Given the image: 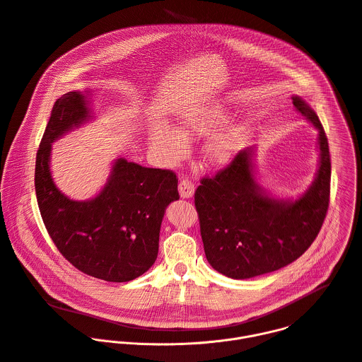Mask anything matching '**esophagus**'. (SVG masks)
<instances>
[{
  "label": "esophagus",
  "instance_id": "1",
  "mask_svg": "<svg viewBox=\"0 0 362 362\" xmlns=\"http://www.w3.org/2000/svg\"><path fill=\"white\" fill-rule=\"evenodd\" d=\"M179 193L183 199H190L194 193V185L187 179H182L179 183Z\"/></svg>",
  "mask_w": 362,
  "mask_h": 362
}]
</instances>
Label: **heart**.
Wrapping results in <instances>:
<instances>
[{"instance_id": "heart-1", "label": "heart", "mask_w": 362, "mask_h": 362, "mask_svg": "<svg viewBox=\"0 0 362 362\" xmlns=\"http://www.w3.org/2000/svg\"><path fill=\"white\" fill-rule=\"evenodd\" d=\"M227 119V112L218 105L202 106L185 112L180 119L179 134L156 127L151 134L152 148L166 165H175L187 153L185 139L206 136L214 132ZM243 139V129L231 124L218 129L206 145V158L213 165H227L235 156Z\"/></svg>"}]
</instances>
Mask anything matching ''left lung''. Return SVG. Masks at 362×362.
Wrapping results in <instances>:
<instances>
[{
	"label": "left lung",
	"mask_w": 362,
	"mask_h": 362,
	"mask_svg": "<svg viewBox=\"0 0 362 362\" xmlns=\"http://www.w3.org/2000/svg\"><path fill=\"white\" fill-rule=\"evenodd\" d=\"M294 107L318 131L320 166L313 185L296 200L264 192L255 177V148L238 152L227 168L203 177L194 206L209 264L245 280L276 272L297 260L313 245L329 203L331 160L317 113L300 96Z\"/></svg>",
	"instance_id": "8db88e82"
}]
</instances>
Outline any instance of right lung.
<instances>
[{"label":"right lung","mask_w":362,"mask_h":362,"mask_svg":"<svg viewBox=\"0 0 362 362\" xmlns=\"http://www.w3.org/2000/svg\"><path fill=\"white\" fill-rule=\"evenodd\" d=\"M89 93L68 92L54 103L37 153L35 193L59 253L88 276L125 283L153 266L165 210L179 199L177 179L172 170L119 158L93 199L81 202L65 196L51 176V145L92 119Z\"/></svg>","instance_id":"right-lung-1"}]
</instances>
